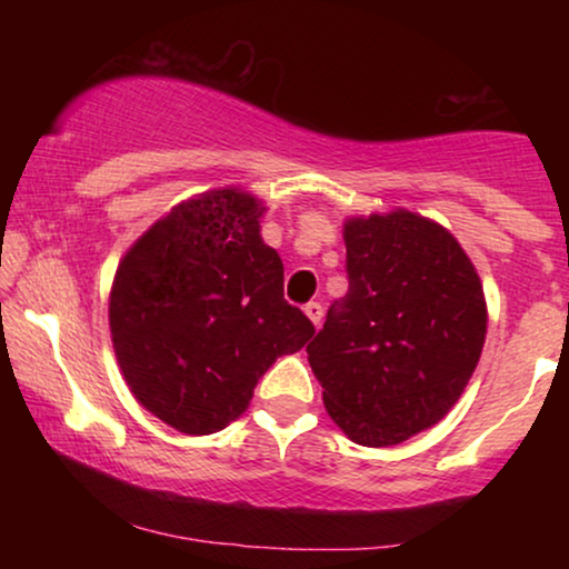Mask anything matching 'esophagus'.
I'll return each instance as SVG.
<instances>
[{"mask_svg": "<svg viewBox=\"0 0 569 569\" xmlns=\"http://www.w3.org/2000/svg\"><path fill=\"white\" fill-rule=\"evenodd\" d=\"M305 316L310 318L312 326H321V321H323V305L321 302H307L305 305Z\"/></svg>", "mask_w": 569, "mask_h": 569, "instance_id": "obj_1", "label": "esophagus"}]
</instances>
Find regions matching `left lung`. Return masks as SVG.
<instances>
[{"label": "left lung", "mask_w": 569, "mask_h": 569, "mask_svg": "<svg viewBox=\"0 0 569 569\" xmlns=\"http://www.w3.org/2000/svg\"><path fill=\"white\" fill-rule=\"evenodd\" d=\"M348 293L307 345L323 403L361 447H393L441 420L487 337L476 267L452 232L417 213L345 221Z\"/></svg>", "instance_id": "8db88e82"}]
</instances>
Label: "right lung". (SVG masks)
Segmentation results:
<instances>
[{
	"label": "right lung",
	"instance_id": "obj_1",
	"mask_svg": "<svg viewBox=\"0 0 569 569\" xmlns=\"http://www.w3.org/2000/svg\"><path fill=\"white\" fill-rule=\"evenodd\" d=\"M238 187L179 202L122 257L109 293L114 356L143 409L187 436L227 428L259 377L316 326L283 299V262Z\"/></svg>",
	"mask_w": 569,
	"mask_h": 569
}]
</instances>
